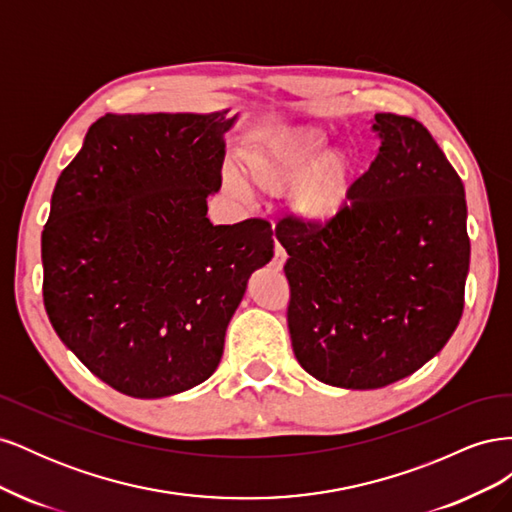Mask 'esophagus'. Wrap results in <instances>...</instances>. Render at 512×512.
Returning a JSON list of instances; mask_svg holds the SVG:
<instances>
[{"label": "esophagus", "mask_w": 512, "mask_h": 512, "mask_svg": "<svg viewBox=\"0 0 512 512\" xmlns=\"http://www.w3.org/2000/svg\"><path fill=\"white\" fill-rule=\"evenodd\" d=\"M284 262H286V252L282 250L280 243H275V250H273V269H275V271H282V269H284Z\"/></svg>", "instance_id": "1"}]
</instances>
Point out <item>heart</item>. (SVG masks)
<instances>
[{"instance_id": "1", "label": "heart", "mask_w": 512, "mask_h": 512, "mask_svg": "<svg viewBox=\"0 0 512 512\" xmlns=\"http://www.w3.org/2000/svg\"><path fill=\"white\" fill-rule=\"evenodd\" d=\"M331 134L318 126H286L260 134L243 151V173L267 196L288 194L294 220L307 228H324L350 211L361 166L348 147H329ZM230 190L243 192L237 177Z\"/></svg>"}]
</instances>
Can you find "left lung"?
<instances>
[{"label": "left lung", "mask_w": 512, "mask_h": 512, "mask_svg": "<svg viewBox=\"0 0 512 512\" xmlns=\"http://www.w3.org/2000/svg\"><path fill=\"white\" fill-rule=\"evenodd\" d=\"M376 160L342 220L275 232L288 252V329L301 367L339 389H382L455 333L470 269L463 183L423 123L376 113Z\"/></svg>", "instance_id": "1"}]
</instances>
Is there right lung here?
<instances>
[{"label":"right lung","mask_w":512,"mask_h":512,"mask_svg":"<svg viewBox=\"0 0 512 512\" xmlns=\"http://www.w3.org/2000/svg\"><path fill=\"white\" fill-rule=\"evenodd\" d=\"M239 113H106L61 170L42 230L44 307L91 374L136 399L177 395L220 365L265 220L213 226Z\"/></svg>","instance_id":"add662e5"}]
</instances>
